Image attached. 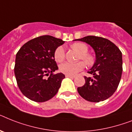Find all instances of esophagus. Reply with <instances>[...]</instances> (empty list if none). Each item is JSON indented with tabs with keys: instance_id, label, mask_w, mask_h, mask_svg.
<instances>
[{
	"instance_id": "1",
	"label": "esophagus",
	"mask_w": 132,
	"mask_h": 132,
	"mask_svg": "<svg viewBox=\"0 0 132 132\" xmlns=\"http://www.w3.org/2000/svg\"><path fill=\"white\" fill-rule=\"evenodd\" d=\"M65 76H66L67 78H72V79H73V78H75V76H69V75H65Z\"/></svg>"
}]
</instances>
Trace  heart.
<instances>
[{"label":"heart","instance_id":"heart-1","mask_svg":"<svg viewBox=\"0 0 132 132\" xmlns=\"http://www.w3.org/2000/svg\"><path fill=\"white\" fill-rule=\"evenodd\" d=\"M71 48L78 51L80 54L79 59H82L87 65H92L94 63V59L92 54L88 53V46L84 42H75L71 46ZM54 59L56 62H63L65 59V50L63 46L57 47L54 53ZM85 67V64L83 61L78 63L66 62L60 65L59 69L61 72L66 75L74 76L80 71L83 70Z\"/></svg>","mask_w":132,"mask_h":132}]
</instances>
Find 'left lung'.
<instances>
[{
    "mask_svg": "<svg viewBox=\"0 0 132 132\" xmlns=\"http://www.w3.org/2000/svg\"><path fill=\"white\" fill-rule=\"evenodd\" d=\"M77 40L90 44L96 53L95 63L88 71L92 78L84 76L86 83L78 87V93L90 102L104 101L113 95L120 82L122 53L114 43L102 37L88 36Z\"/></svg>",
    "mask_w": 132,
    "mask_h": 132,
    "instance_id": "8db88e82",
    "label": "left lung"
}]
</instances>
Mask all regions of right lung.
<instances>
[{
	"label": "right lung",
	"mask_w": 132,
	"mask_h": 132,
	"mask_svg": "<svg viewBox=\"0 0 132 132\" xmlns=\"http://www.w3.org/2000/svg\"><path fill=\"white\" fill-rule=\"evenodd\" d=\"M64 42L44 35L31 39L21 47L16 54L14 71L18 87L25 96L42 103L58 92L65 76L61 73H53L58 69L54 53Z\"/></svg>",
	"instance_id": "add662e5"
}]
</instances>
